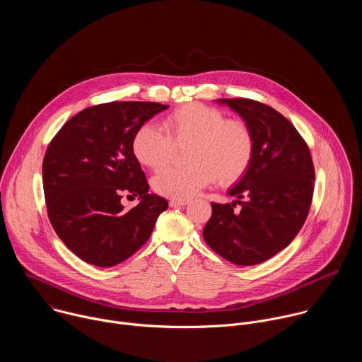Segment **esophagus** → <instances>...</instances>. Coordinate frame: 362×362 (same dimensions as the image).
<instances>
[{
    "mask_svg": "<svg viewBox=\"0 0 362 362\" xmlns=\"http://www.w3.org/2000/svg\"><path fill=\"white\" fill-rule=\"evenodd\" d=\"M189 203V200L186 199H172L169 202V204L172 206V208H177V206H186Z\"/></svg>",
    "mask_w": 362,
    "mask_h": 362,
    "instance_id": "1",
    "label": "esophagus"
}]
</instances>
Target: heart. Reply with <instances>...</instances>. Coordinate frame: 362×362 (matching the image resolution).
<instances>
[{
  "mask_svg": "<svg viewBox=\"0 0 362 362\" xmlns=\"http://www.w3.org/2000/svg\"><path fill=\"white\" fill-rule=\"evenodd\" d=\"M161 132L153 124L140 126L132 139L134 159L150 170L163 169L173 156V147L185 146L183 169H166L153 179L156 193L187 199L216 179L229 186L247 172L255 156V136L240 119H226L215 109L187 103L162 120Z\"/></svg>",
  "mask_w": 362,
  "mask_h": 362,
  "instance_id": "b5f03b06",
  "label": "heart"
}]
</instances>
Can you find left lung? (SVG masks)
Returning <instances> with one entry per match:
<instances>
[{
  "label": "left lung",
  "instance_id": "1",
  "mask_svg": "<svg viewBox=\"0 0 362 362\" xmlns=\"http://www.w3.org/2000/svg\"><path fill=\"white\" fill-rule=\"evenodd\" d=\"M249 124L255 156L229 189L238 200L212 203L203 238L226 261L250 267L285 249L303 226L314 194L315 169L306 141L275 109L250 98H219ZM241 206L235 211V204Z\"/></svg>",
  "mask_w": 362,
  "mask_h": 362
}]
</instances>
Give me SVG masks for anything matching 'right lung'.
I'll use <instances>...</instances> for the list:
<instances>
[{"mask_svg": "<svg viewBox=\"0 0 362 362\" xmlns=\"http://www.w3.org/2000/svg\"><path fill=\"white\" fill-rule=\"evenodd\" d=\"M169 106L112 101L73 116L49 141L42 160L47 215L59 238L81 261L110 268L150 238L168 200L148 193L132 153L136 130ZM123 194L141 203L124 211Z\"/></svg>", "mask_w": 362, "mask_h": 362, "instance_id": "add662e5", "label": "right lung"}]
</instances>
